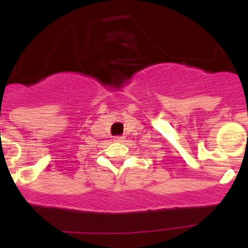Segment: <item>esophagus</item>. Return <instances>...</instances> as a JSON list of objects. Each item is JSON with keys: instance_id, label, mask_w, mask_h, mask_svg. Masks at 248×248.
Instances as JSON below:
<instances>
[{"instance_id": "esophagus-1", "label": "esophagus", "mask_w": 248, "mask_h": 248, "mask_svg": "<svg viewBox=\"0 0 248 248\" xmlns=\"http://www.w3.org/2000/svg\"><path fill=\"white\" fill-rule=\"evenodd\" d=\"M114 141H116V142H122V141H124V137H115Z\"/></svg>"}]
</instances>
